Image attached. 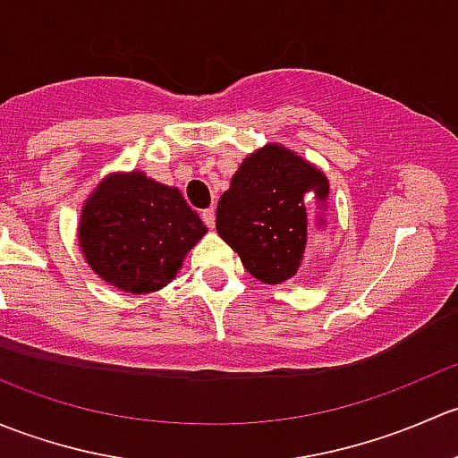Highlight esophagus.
<instances>
[{
  "instance_id": "34e87169",
  "label": "esophagus",
  "mask_w": 458,
  "mask_h": 458,
  "mask_svg": "<svg viewBox=\"0 0 458 458\" xmlns=\"http://www.w3.org/2000/svg\"><path fill=\"white\" fill-rule=\"evenodd\" d=\"M201 219H203V224L208 225V228H215V219H216L215 208H208V210H203L201 212Z\"/></svg>"
}]
</instances>
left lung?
<instances>
[{
    "label": "left lung",
    "mask_w": 458,
    "mask_h": 458,
    "mask_svg": "<svg viewBox=\"0 0 458 458\" xmlns=\"http://www.w3.org/2000/svg\"><path fill=\"white\" fill-rule=\"evenodd\" d=\"M327 177L279 143L242 161L216 206V233L263 284L301 275L326 228Z\"/></svg>",
    "instance_id": "1"
}]
</instances>
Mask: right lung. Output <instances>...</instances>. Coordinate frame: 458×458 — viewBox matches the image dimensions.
<instances>
[{
	"label": "right lung",
	"mask_w": 458,
	"mask_h": 458,
	"mask_svg": "<svg viewBox=\"0 0 458 458\" xmlns=\"http://www.w3.org/2000/svg\"><path fill=\"white\" fill-rule=\"evenodd\" d=\"M208 233L177 188L143 173L106 177L81 208L80 246L88 266L132 294L161 290Z\"/></svg>",
	"instance_id": "obj_1"
}]
</instances>
